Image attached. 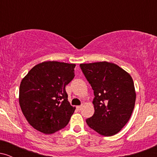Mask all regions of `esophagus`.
I'll return each mask as SVG.
<instances>
[{
    "label": "esophagus",
    "mask_w": 157,
    "mask_h": 157,
    "mask_svg": "<svg viewBox=\"0 0 157 157\" xmlns=\"http://www.w3.org/2000/svg\"><path fill=\"white\" fill-rule=\"evenodd\" d=\"M82 105H78V106H77V109L80 111V110H81V109H82Z\"/></svg>",
    "instance_id": "esophagus-1"
}]
</instances>
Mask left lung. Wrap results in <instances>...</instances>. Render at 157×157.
Segmentation results:
<instances>
[{
  "mask_svg": "<svg viewBox=\"0 0 157 157\" xmlns=\"http://www.w3.org/2000/svg\"><path fill=\"white\" fill-rule=\"evenodd\" d=\"M80 66L94 94V113L86 123L102 136L117 134L128 122L134 108L136 92L132 77L117 65L106 61Z\"/></svg>",
  "mask_w": 157,
  "mask_h": 157,
  "instance_id": "obj_1",
  "label": "left lung"
}]
</instances>
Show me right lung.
<instances>
[{"label":"right lung","instance_id":"add662e5","mask_svg":"<svg viewBox=\"0 0 157 157\" xmlns=\"http://www.w3.org/2000/svg\"><path fill=\"white\" fill-rule=\"evenodd\" d=\"M73 63L46 61L34 66L20 85L19 103L29 123L51 134L68 125L75 107L70 105L66 86L75 77Z\"/></svg>","mask_w":157,"mask_h":157}]
</instances>
